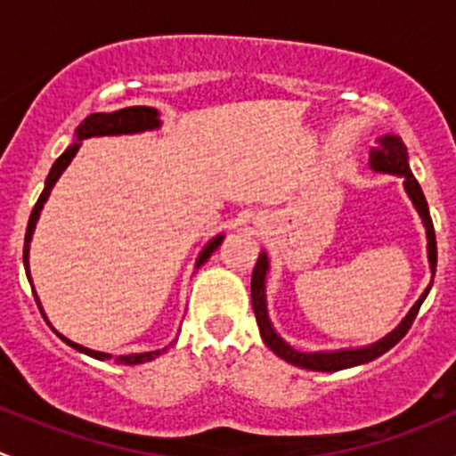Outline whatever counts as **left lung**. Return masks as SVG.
<instances>
[{"mask_svg": "<svg viewBox=\"0 0 456 456\" xmlns=\"http://www.w3.org/2000/svg\"><path fill=\"white\" fill-rule=\"evenodd\" d=\"M369 165L372 172L393 174V176H399L403 181V190H406L408 199L412 200L421 223H424L426 240H428V265H430V273L432 278H435V271H436L435 227H432V218H430V211H428L424 191H421L419 183H417V178L412 176L411 165H408L406 145H403L402 139H397V136H390V134L384 136V139L377 141V145L370 150ZM266 273H269V256H266V251H262V254L257 256L254 275H251V305H254V314H256L257 329H260V335H262V342H265L275 355L282 357L284 362H289V364L297 366V369L320 370V372H335V370L353 369V366H360V364H369V362L377 360L379 355H384L386 351H390V348H393L395 344L408 333V329H411L412 322H415L417 314H419V306L424 305L428 291H430L432 287V278H430V284H428L426 291L421 293L419 300L412 305V309L408 311L406 317H403V320L399 322L388 335H384V338L377 339V342L366 344V346H357V348H338V351L306 353V351H297V348H293L287 339L280 338V333L273 329V324H271L269 309H266Z\"/></svg>", "mask_w": 456, "mask_h": 456, "instance_id": "1", "label": "left lung"}]
</instances>
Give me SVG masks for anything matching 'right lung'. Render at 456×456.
I'll return each instance as SVG.
<instances>
[{
  "mask_svg": "<svg viewBox=\"0 0 456 456\" xmlns=\"http://www.w3.org/2000/svg\"><path fill=\"white\" fill-rule=\"evenodd\" d=\"M160 127V114L156 108H147V105H132V108H123V110H117V112H96V114H90V117L86 118L84 123H81L79 127H77L75 132V142H70L68 145V150L63 151L61 156H59L57 160H54L53 169H50L48 178H45V187L44 191H41L39 200H37L35 209H32L30 214V220H28V229H26V240H24V266H26V275H28V282L32 287V278H30V265H28V256H30V240H32V233H35V227H37V220H39V214L41 209H44L45 200H48L50 191H53V187L57 185L59 176H61L63 172H66V167L70 165V160L75 159V154L79 151L81 147V141L86 139H94V136H121V134H141V132H150V130H159ZM224 233H218L216 238H211L209 242L205 245V249L200 251L199 257H196V269L199 266L205 265L207 260H209L211 254H214L216 249L220 247V242H223ZM32 293H35V300H37V306H39L41 315H44V320L48 322L50 329L54 330V333L59 335V338L63 339V342L68 344V346H72L75 351L84 353V355H90L94 357V360H114L117 364H126V366H136V364H145V362H151L156 360L159 355H163L165 351H167L169 346H172L176 339H174L169 346L165 348H159V351H147V353H130V355H117L114 357L112 353H101V351H92V348H86L81 346V344L72 342V339H68L66 335L59 333L57 329H54L53 324H50V320L45 317V311L44 306H41L39 297H37V291L35 287H32Z\"/></svg>",
  "mask_w": 456,
  "mask_h": 456,
  "instance_id": "right-lung-1",
  "label": "right lung"
}]
</instances>
